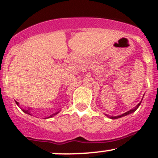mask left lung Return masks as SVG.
I'll return each mask as SVG.
<instances>
[{"mask_svg": "<svg viewBox=\"0 0 158 158\" xmlns=\"http://www.w3.org/2000/svg\"><path fill=\"white\" fill-rule=\"evenodd\" d=\"M141 102H142V101H141ZM141 102H140L139 103L138 105H137L136 106H135V107L134 108V109L131 110H128V111H127L126 113H124V114H121V115H119V116H109V115H107V114H105V115H106V116H107L108 118H111V119H117V118H121V117H124V116L128 115V114H131V113L135 112V111L137 109H138V107H139V106H140V104H141Z\"/></svg>", "mask_w": 158, "mask_h": 158, "instance_id": "obj_1", "label": "left lung"}]
</instances>
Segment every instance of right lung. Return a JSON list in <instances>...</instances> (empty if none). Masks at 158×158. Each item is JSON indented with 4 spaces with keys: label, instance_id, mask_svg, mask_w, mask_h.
I'll use <instances>...</instances> for the list:
<instances>
[{
    "label": "right lung",
    "instance_id": "1",
    "mask_svg": "<svg viewBox=\"0 0 158 158\" xmlns=\"http://www.w3.org/2000/svg\"><path fill=\"white\" fill-rule=\"evenodd\" d=\"M15 102H16V104H17V105H19V102H16V101H15ZM22 110H23V112H24V113H26V114H30V115H31V114H30V109H28V110L22 109ZM59 111H60V110H59ZM59 111H57V112L54 113V114H52V115H50V116H49V117H48V118H52V117H54L55 115H56V114H57L59 112Z\"/></svg>",
    "mask_w": 158,
    "mask_h": 158
}]
</instances>
